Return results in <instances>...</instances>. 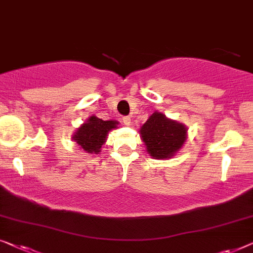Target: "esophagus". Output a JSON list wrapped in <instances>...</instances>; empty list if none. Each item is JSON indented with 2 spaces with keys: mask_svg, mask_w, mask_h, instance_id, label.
I'll list each match as a JSON object with an SVG mask.
<instances>
[{
  "mask_svg": "<svg viewBox=\"0 0 253 253\" xmlns=\"http://www.w3.org/2000/svg\"><path fill=\"white\" fill-rule=\"evenodd\" d=\"M122 122H123V124L125 126H129V124H130V118L129 117H123V119H122Z\"/></svg>",
  "mask_w": 253,
  "mask_h": 253,
  "instance_id": "obj_1",
  "label": "esophagus"
}]
</instances>
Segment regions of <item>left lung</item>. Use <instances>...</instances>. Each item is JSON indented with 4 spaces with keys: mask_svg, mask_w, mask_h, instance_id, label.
Here are the masks:
<instances>
[{
    "mask_svg": "<svg viewBox=\"0 0 253 253\" xmlns=\"http://www.w3.org/2000/svg\"><path fill=\"white\" fill-rule=\"evenodd\" d=\"M140 134L150 156L164 159L172 157L182 147L187 128L182 124L167 119L161 112H155L141 127Z\"/></svg>",
    "mask_w": 253,
    "mask_h": 253,
    "instance_id": "left-lung-1",
    "label": "left lung"
}]
</instances>
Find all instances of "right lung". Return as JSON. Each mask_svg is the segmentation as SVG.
<instances>
[{
  "label": "right lung",
  "mask_w": 253,
  "mask_h": 253,
  "mask_svg": "<svg viewBox=\"0 0 253 253\" xmlns=\"http://www.w3.org/2000/svg\"><path fill=\"white\" fill-rule=\"evenodd\" d=\"M118 123L116 120H102L97 117L92 116L73 135L74 141L81 145L84 151L89 154H97L101 151L103 143L108 136L109 130L117 128Z\"/></svg>",
  "instance_id": "add662e5"
}]
</instances>
